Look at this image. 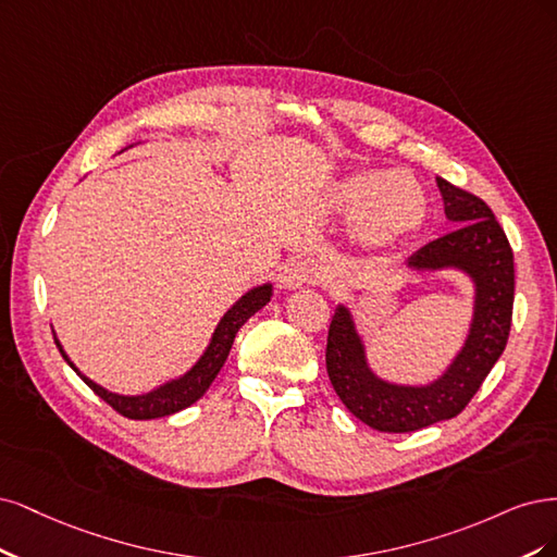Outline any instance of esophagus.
<instances>
[{
    "mask_svg": "<svg viewBox=\"0 0 557 557\" xmlns=\"http://www.w3.org/2000/svg\"><path fill=\"white\" fill-rule=\"evenodd\" d=\"M317 277L314 265L308 261H292L282 268L280 286L282 289H300L305 284H312Z\"/></svg>",
    "mask_w": 557,
    "mask_h": 557,
    "instance_id": "34e87169",
    "label": "esophagus"
}]
</instances>
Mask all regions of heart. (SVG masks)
<instances>
[{"instance_id": "heart-1", "label": "heart", "mask_w": 557, "mask_h": 557, "mask_svg": "<svg viewBox=\"0 0 557 557\" xmlns=\"http://www.w3.org/2000/svg\"><path fill=\"white\" fill-rule=\"evenodd\" d=\"M343 203L370 247H391L414 236L428 214L425 191L409 173H354L343 187Z\"/></svg>"}]
</instances>
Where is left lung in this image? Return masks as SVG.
<instances>
[{
    "instance_id": "obj_1",
    "label": "left lung",
    "mask_w": 557,
    "mask_h": 557,
    "mask_svg": "<svg viewBox=\"0 0 557 557\" xmlns=\"http://www.w3.org/2000/svg\"><path fill=\"white\" fill-rule=\"evenodd\" d=\"M444 214L454 231L428 243L407 261L411 271L456 268L474 282V314L468 339L442 376L405 386L372 372L366 345L347 305H337L326 343L329 380L356 419L380 433H411L458 417L507 347L513 310V252L479 196L437 177Z\"/></svg>"
}]
</instances>
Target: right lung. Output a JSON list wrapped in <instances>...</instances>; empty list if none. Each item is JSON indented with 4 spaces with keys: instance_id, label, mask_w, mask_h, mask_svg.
<instances>
[{
    "instance_id": "right-lung-1",
    "label": "right lung",
    "mask_w": 557,
    "mask_h": 557,
    "mask_svg": "<svg viewBox=\"0 0 557 557\" xmlns=\"http://www.w3.org/2000/svg\"><path fill=\"white\" fill-rule=\"evenodd\" d=\"M271 296H273V284L255 286V289H249L245 296H240L236 302L231 305V310L220 319L218 329H214V333L210 337V345L206 347V351H203L199 361L191 366V370H187L183 376H177V380L161 384L159 388H154L150 393H143V396H120V393H111V391H106L103 386L95 384L92 380H89V376L81 374V370L74 363H71V358L64 354V349H62L58 339H55V343H58V347L64 356V361L78 372L81 380L89 388H92L101 400H106L115 411H120L122 417L136 419V421L159 419V417L175 414V411H181V409L194 405L196 400L203 396V393L210 388L214 376H218V372L222 370L226 356L231 351L233 339H236V333L240 331V326L255 312H259L263 305L271 300Z\"/></svg>"
}]
</instances>
